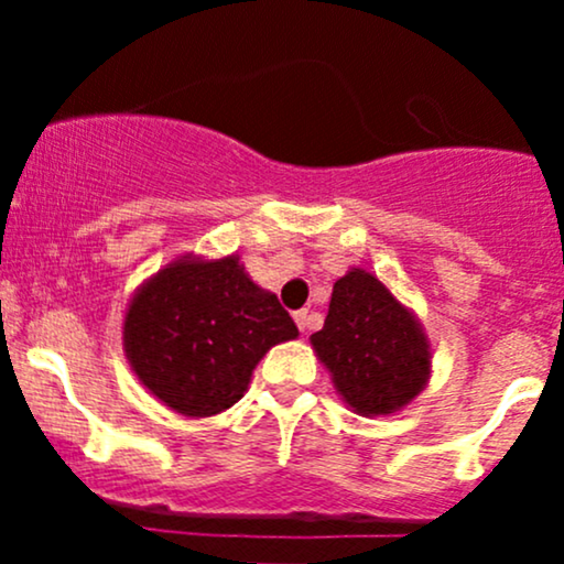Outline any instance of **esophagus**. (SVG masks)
I'll list each match as a JSON object with an SVG mask.
<instances>
[{
    "label": "esophagus",
    "instance_id": "obj_1",
    "mask_svg": "<svg viewBox=\"0 0 564 564\" xmlns=\"http://www.w3.org/2000/svg\"><path fill=\"white\" fill-rule=\"evenodd\" d=\"M294 321H296V326H300V332L304 334L310 328V313L307 310H296L294 313Z\"/></svg>",
    "mask_w": 564,
    "mask_h": 564
}]
</instances>
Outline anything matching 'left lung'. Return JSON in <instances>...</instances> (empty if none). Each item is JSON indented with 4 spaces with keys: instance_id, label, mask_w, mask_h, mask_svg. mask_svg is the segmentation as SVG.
<instances>
[{
    "instance_id": "left-lung-1",
    "label": "left lung",
    "mask_w": 564,
    "mask_h": 564,
    "mask_svg": "<svg viewBox=\"0 0 564 564\" xmlns=\"http://www.w3.org/2000/svg\"><path fill=\"white\" fill-rule=\"evenodd\" d=\"M310 345L339 398L360 416L403 411L432 373L422 323L364 268H349L334 283L326 323Z\"/></svg>"
}]
</instances>
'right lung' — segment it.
<instances>
[{
    "label": "right lung",
    "mask_w": 564,
    "mask_h": 564,
    "mask_svg": "<svg viewBox=\"0 0 564 564\" xmlns=\"http://www.w3.org/2000/svg\"><path fill=\"white\" fill-rule=\"evenodd\" d=\"M121 334L140 384L191 419L238 403L264 352L300 336L278 296L251 281L238 254H185L164 264L129 300Z\"/></svg>",
    "instance_id": "obj_1"
}]
</instances>
